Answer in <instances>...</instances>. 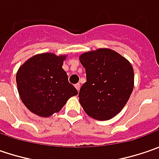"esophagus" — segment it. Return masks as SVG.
Returning a JSON list of instances; mask_svg holds the SVG:
<instances>
[{
  "label": "esophagus",
  "instance_id": "esophagus-1",
  "mask_svg": "<svg viewBox=\"0 0 159 159\" xmlns=\"http://www.w3.org/2000/svg\"><path fill=\"white\" fill-rule=\"evenodd\" d=\"M75 88H76V89L78 90V91H80V83L76 84V85H75Z\"/></svg>",
  "mask_w": 159,
  "mask_h": 159
}]
</instances>
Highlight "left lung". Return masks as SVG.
<instances>
[{
  "instance_id": "8db88e82",
  "label": "left lung",
  "mask_w": 159,
  "mask_h": 159,
  "mask_svg": "<svg viewBox=\"0 0 159 159\" xmlns=\"http://www.w3.org/2000/svg\"><path fill=\"white\" fill-rule=\"evenodd\" d=\"M80 61L87 76L79 93L85 112L97 120L112 119L124 108L134 89L131 64L109 48L84 53Z\"/></svg>"
}]
</instances>
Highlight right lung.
Listing matches in <instances>:
<instances>
[{
  "label": "right lung",
  "mask_w": 159,
  "mask_h": 159,
  "mask_svg": "<svg viewBox=\"0 0 159 159\" xmlns=\"http://www.w3.org/2000/svg\"><path fill=\"white\" fill-rule=\"evenodd\" d=\"M65 56L51 53L36 55L22 65L16 73L17 90L29 111L49 117L61 111L67 100L78 95L62 68Z\"/></svg>",
  "instance_id": "1"
}]
</instances>
